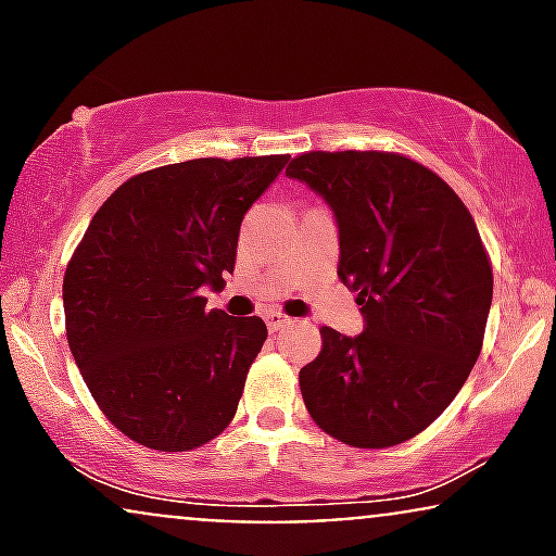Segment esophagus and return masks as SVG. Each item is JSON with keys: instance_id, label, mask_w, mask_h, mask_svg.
I'll use <instances>...</instances> for the list:
<instances>
[{"instance_id": "esophagus-1", "label": "esophagus", "mask_w": 556, "mask_h": 556, "mask_svg": "<svg viewBox=\"0 0 556 556\" xmlns=\"http://www.w3.org/2000/svg\"><path fill=\"white\" fill-rule=\"evenodd\" d=\"M264 318H266V327H269V331H279V329H285L287 324H292L290 316L277 314V311H269Z\"/></svg>"}]
</instances>
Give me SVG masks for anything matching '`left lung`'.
I'll return each instance as SVG.
<instances>
[{
    "mask_svg": "<svg viewBox=\"0 0 556 556\" xmlns=\"http://www.w3.org/2000/svg\"><path fill=\"white\" fill-rule=\"evenodd\" d=\"M287 177L327 201L337 274L358 292L363 331L321 329L300 368L318 429L381 450L413 439L457 397L486 331L494 277L473 216L424 164L384 151H311Z\"/></svg>",
    "mask_w": 556,
    "mask_h": 556,
    "instance_id": "1",
    "label": "left lung"
}]
</instances>
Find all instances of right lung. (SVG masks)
<instances>
[{"label":"right lung","mask_w":556,"mask_h":556,"mask_svg":"<svg viewBox=\"0 0 556 556\" xmlns=\"http://www.w3.org/2000/svg\"><path fill=\"white\" fill-rule=\"evenodd\" d=\"M287 159H190L130 177L75 248L62 282L70 350L132 442L188 452L235 418L266 324L206 311L201 292L235 271L242 216Z\"/></svg>","instance_id":"add662e5"}]
</instances>
